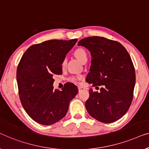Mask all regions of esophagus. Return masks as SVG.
I'll return each instance as SVG.
<instances>
[{
  "label": "esophagus",
  "mask_w": 149,
  "mask_h": 149,
  "mask_svg": "<svg viewBox=\"0 0 149 149\" xmlns=\"http://www.w3.org/2000/svg\"><path fill=\"white\" fill-rule=\"evenodd\" d=\"M78 91L79 92H80L81 91H83V90H84V88H83L82 86H78Z\"/></svg>",
  "instance_id": "34e87169"
}]
</instances>
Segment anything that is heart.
I'll list each match as a JSON object with an SVG mask.
<instances>
[{"mask_svg": "<svg viewBox=\"0 0 149 149\" xmlns=\"http://www.w3.org/2000/svg\"><path fill=\"white\" fill-rule=\"evenodd\" d=\"M74 54L75 57L81 63H82L86 60L87 61L88 59L87 52L84 49H83V48H78V49H75ZM65 65V60H63L61 63V66L63 68H64ZM80 79V76H72L69 78V80L71 81H74V82H76V81H79Z\"/></svg>", "mask_w": 149, "mask_h": 149, "instance_id": "1", "label": "heart"}]
</instances>
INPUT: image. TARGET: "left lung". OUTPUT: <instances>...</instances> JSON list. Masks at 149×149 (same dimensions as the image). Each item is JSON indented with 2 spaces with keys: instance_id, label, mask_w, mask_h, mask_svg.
I'll list each match as a JSON object with an SVG mask.
<instances>
[{
  "instance_id": "1",
  "label": "left lung",
  "mask_w": 149,
  "mask_h": 149,
  "mask_svg": "<svg viewBox=\"0 0 149 149\" xmlns=\"http://www.w3.org/2000/svg\"><path fill=\"white\" fill-rule=\"evenodd\" d=\"M77 45L88 49L92 55L86 80L96 88L101 86L99 93L89 90L87 111L102 123L118 120L128 111L134 96L136 75L130 56L121 44L104 37H88Z\"/></svg>"
}]
</instances>
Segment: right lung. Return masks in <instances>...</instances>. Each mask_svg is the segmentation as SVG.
I'll use <instances>...</instances> for the list:
<instances>
[{"instance_id": "add662e5", "label": "right lung", "mask_w": 149, "mask_h": 149, "mask_svg": "<svg viewBox=\"0 0 149 149\" xmlns=\"http://www.w3.org/2000/svg\"><path fill=\"white\" fill-rule=\"evenodd\" d=\"M77 41L50 40L31 46L23 54L17 69L19 96L25 111L36 122L49 125L61 120L78 93L70 82L61 91L53 86V75L62 74L63 61Z\"/></svg>"}]
</instances>
